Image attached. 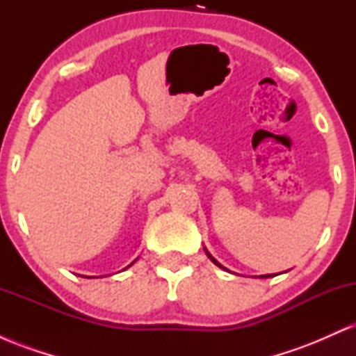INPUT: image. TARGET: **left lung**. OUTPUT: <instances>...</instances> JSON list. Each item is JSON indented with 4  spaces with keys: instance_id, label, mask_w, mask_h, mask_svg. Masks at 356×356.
I'll return each mask as SVG.
<instances>
[{
    "instance_id": "1",
    "label": "left lung",
    "mask_w": 356,
    "mask_h": 356,
    "mask_svg": "<svg viewBox=\"0 0 356 356\" xmlns=\"http://www.w3.org/2000/svg\"><path fill=\"white\" fill-rule=\"evenodd\" d=\"M206 252H207V251H206ZM207 256H209V259H211V261H212V263H214V264H216V266H219V268H222V266H220V264H219V263H218V261H216V259H214V257H212V256H211V254H209V252H207ZM263 277H269V275H268V276H263Z\"/></svg>"
}]
</instances>
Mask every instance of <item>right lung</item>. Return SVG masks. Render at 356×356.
Masks as SVG:
<instances>
[{
	"mask_svg": "<svg viewBox=\"0 0 356 356\" xmlns=\"http://www.w3.org/2000/svg\"><path fill=\"white\" fill-rule=\"evenodd\" d=\"M127 268H129V266H127Z\"/></svg>",
	"mask_w": 356,
	"mask_h": 356,
	"instance_id": "1",
	"label": "right lung"
}]
</instances>
